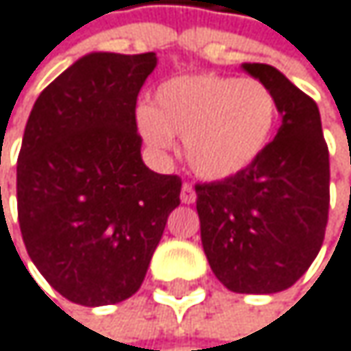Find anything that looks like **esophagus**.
Wrapping results in <instances>:
<instances>
[{"mask_svg": "<svg viewBox=\"0 0 351 351\" xmlns=\"http://www.w3.org/2000/svg\"><path fill=\"white\" fill-rule=\"evenodd\" d=\"M180 198H182V202L184 204H192V202H196V192H194V188H192V184H184L182 186V194H180Z\"/></svg>", "mask_w": 351, "mask_h": 351, "instance_id": "obj_1", "label": "esophagus"}]
</instances>
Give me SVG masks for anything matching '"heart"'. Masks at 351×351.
I'll return each mask as SVG.
<instances>
[{
	"instance_id": "b5f03b06",
	"label": "heart",
	"mask_w": 351,
	"mask_h": 351,
	"mask_svg": "<svg viewBox=\"0 0 351 351\" xmlns=\"http://www.w3.org/2000/svg\"><path fill=\"white\" fill-rule=\"evenodd\" d=\"M277 99L256 78L186 74L159 84L153 107L136 109V125L153 151L184 138L192 171L204 180H230L252 167L271 143Z\"/></svg>"
}]
</instances>
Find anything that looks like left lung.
Returning <instances> with one entry per match:
<instances>
[{
  "mask_svg": "<svg viewBox=\"0 0 351 351\" xmlns=\"http://www.w3.org/2000/svg\"><path fill=\"white\" fill-rule=\"evenodd\" d=\"M265 82L281 115L261 159L230 180L196 184L206 261L236 293L291 287L317 258L329 217V149L317 103L277 68L242 64Z\"/></svg>",
  "mask_w": 351,
  "mask_h": 351,
  "instance_id": "8db88e82",
  "label": "left lung"
}]
</instances>
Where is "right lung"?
I'll use <instances>...</instances> for the list:
<instances>
[{
  "label": "right lung",
  "instance_id": "add662e5",
  "mask_svg": "<svg viewBox=\"0 0 351 351\" xmlns=\"http://www.w3.org/2000/svg\"><path fill=\"white\" fill-rule=\"evenodd\" d=\"M155 66V53H88L38 95L24 128L22 240L49 285L82 306L138 291L180 204L182 180L141 155L136 99Z\"/></svg>",
  "mask_w": 351,
  "mask_h": 351
}]
</instances>
